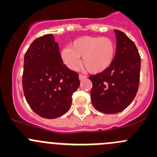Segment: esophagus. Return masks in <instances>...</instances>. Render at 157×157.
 I'll use <instances>...</instances> for the list:
<instances>
[{
    "instance_id": "esophagus-1",
    "label": "esophagus",
    "mask_w": 157,
    "mask_h": 157,
    "mask_svg": "<svg viewBox=\"0 0 157 157\" xmlns=\"http://www.w3.org/2000/svg\"><path fill=\"white\" fill-rule=\"evenodd\" d=\"M86 78H87V77H86L85 76H83V75H81V74H80V75H79V80H85Z\"/></svg>"
}]
</instances>
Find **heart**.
Masks as SVG:
<instances>
[{
    "mask_svg": "<svg viewBox=\"0 0 157 157\" xmlns=\"http://www.w3.org/2000/svg\"><path fill=\"white\" fill-rule=\"evenodd\" d=\"M116 54V45L112 39L94 36H84L72 41L70 47L63 48L60 52L64 64L76 70L82 63L91 73H102L111 66Z\"/></svg>",
    "mask_w": 157,
    "mask_h": 157,
    "instance_id": "1",
    "label": "heart"
}]
</instances>
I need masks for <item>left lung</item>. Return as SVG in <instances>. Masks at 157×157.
<instances>
[{
  "label": "left lung",
  "mask_w": 157,
  "mask_h": 157,
  "mask_svg": "<svg viewBox=\"0 0 157 157\" xmlns=\"http://www.w3.org/2000/svg\"><path fill=\"white\" fill-rule=\"evenodd\" d=\"M117 50L111 66L104 72L91 76V98L97 110L107 114L127 108L137 94L141 59L135 43L123 32L115 29Z\"/></svg>",
  "instance_id": "8db88e82"
}]
</instances>
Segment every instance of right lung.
I'll return each mask as SVG.
<instances>
[{"mask_svg":"<svg viewBox=\"0 0 157 157\" xmlns=\"http://www.w3.org/2000/svg\"><path fill=\"white\" fill-rule=\"evenodd\" d=\"M80 86L78 73L63 64L52 34L33 40L24 56L22 87L26 101L36 114L55 119L71 106Z\"/></svg>","mask_w":157,"mask_h":157,"instance_id":"obj_1","label":"right lung"}]
</instances>
